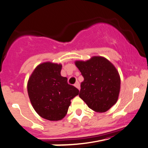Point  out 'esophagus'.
<instances>
[{
	"mask_svg": "<svg viewBox=\"0 0 148 148\" xmlns=\"http://www.w3.org/2000/svg\"><path fill=\"white\" fill-rule=\"evenodd\" d=\"M74 86H75L77 89H79V90H80V89H81V86H80V83L78 81L76 82V83H75V84H74Z\"/></svg>",
	"mask_w": 148,
	"mask_h": 148,
	"instance_id": "obj_1",
	"label": "esophagus"
}]
</instances>
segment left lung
<instances>
[{"label":"left lung","mask_w":148,"mask_h":148,"mask_svg":"<svg viewBox=\"0 0 148 148\" xmlns=\"http://www.w3.org/2000/svg\"><path fill=\"white\" fill-rule=\"evenodd\" d=\"M84 81L79 97L90 109L105 112L116 103L121 79L116 69L108 60L94 56L87 61H76Z\"/></svg>","instance_id":"8db88e82"}]
</instances>
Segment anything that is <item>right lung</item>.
Wrapping results in <instances>:
<instances>
[{"label":"right lung","mask_w":148,"mask_h":148,"mask_svg":"<svg viewBox=\"0 0 148 148\" xmlns=\"http://www.w3.org/2000/svg\"><path fill=\"white\" fill-rule=\"evenodd\" d=\"M62 65L49 62L36 67L27 83V92L34 109L42 118L59 121L65 117L71 100L79 90L68 84L60 75Z\"/></svg>","instance_id":"1"}]
</instances>
